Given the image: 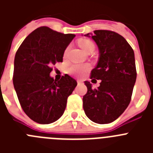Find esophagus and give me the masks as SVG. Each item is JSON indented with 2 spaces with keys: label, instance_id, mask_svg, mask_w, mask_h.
I'll return each mask as SVG.
<instances>
[{
  "label": "esophagus",
  "instance_id": "obj_1",
  "mask_svg": "<svg viewBox=\"0 0 153 153\" xmlns=\"http://www.w3.org/2000/svg\"><path fill=\"white\" fill-rule=\"evenodd\" d=\"M82 83H83V81H82V80H77V84L78 85H80V84H82Z\"/></svg>",
  "mask_w": 153,
  "mask_h": 153
}]
</instances>
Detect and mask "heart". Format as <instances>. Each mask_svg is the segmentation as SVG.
Returning <instances> with one entry per match:
<instances>
[{
  "label": "heart",
  "mask_w": 153,
  "mask_h": 153,
  "mask_svg": "<svg viewBox=\"0 0 153 153\" xmlns=\"http://www.w3.org/2000/svg\"><path fill=\"white\" fill-rule=\"evenodd\" d=\"M78 45L86 53L94 51L95 49V45L93 42L89 39H80L78 40ZM89 70L90 66L88 64H74L69 69V73L76 76H81Z\"/></svg>",
  "instance_id": "b5f03b06"
}]
</instances>
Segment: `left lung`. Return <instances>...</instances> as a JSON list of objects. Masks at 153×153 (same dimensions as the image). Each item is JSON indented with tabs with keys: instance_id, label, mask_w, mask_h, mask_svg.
Here are the masks:
<instances>
[{
	"instance_id": "1",
	"label": "left lung",
	"mask_w": 153,
	"mask_h": 153,
	"mask_svg": "<svg viewBox=\"0 0 153 153\" xmlns=\"http://www.w3.org/2000/svg\"><path fill=\"white\" fill-rule=\"evenodd\" d=\"M84 36L91 37L100 53L98 63L91 71V79H100V86L92 89L85 81L83 96L86 117L96 123L106 124L119 118L131 100L136 79L134 51L123 36L110 30H98Z\"/></svg>"
}]
</instances>
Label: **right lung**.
Listing matches in <instances>:
<instances>
[{
	"label": "right lung",
	"instance_id": "add662e5",
	"mask_svg": "<svg viewBox=\"0 0 153 153\" xmlns=\"http://www.w3.org/2000/svg\"><path fill=\"white\" fill-rule=\"evenodd\" d=\"M74 37L40 27L27 36L16 53L13 86L23 110L34 122L50 124L60 119L77 85L67 74L60 80L50 75L53 65L63 62L65 50Z\"/></svg>",
	"mask_w": 153,
	"mask_h": 153
}]
</instances>
